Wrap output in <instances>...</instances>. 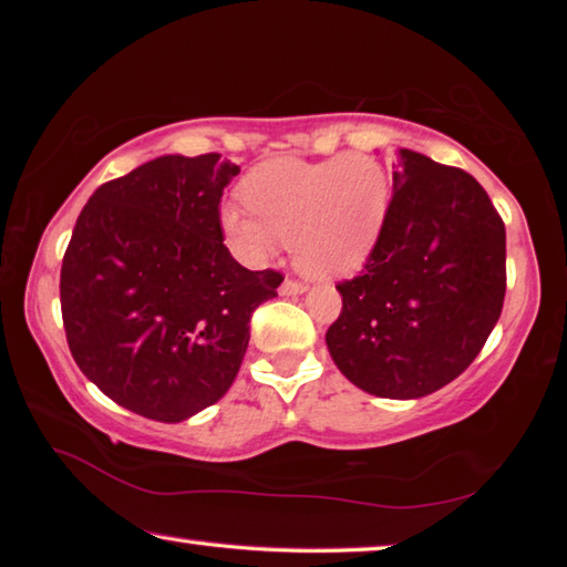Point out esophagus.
<instances>
[{
	"mask_svg": "<svg viewBox=\"0 0 567 567\" xmlns=\"http://www.w3.org/2000/svg\"><path fill=\"white\" fill-rule=\"evenodd\" d=\"M305 290H307V282H302V280H285L280 287L282 295H300Z\"/></svg>",
	"mask_w": 567,
	"mask_h": 567,
	"instance_id": "34e87169",
	"label": "esophagus"
}]
</instances>
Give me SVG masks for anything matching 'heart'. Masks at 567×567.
<instances>
[{
	"label": "heart",
	"mask_w": 567,
	"mask_h": 567,
	"mask_svg": "<svg viewBox=\"0 0 567 567\" xmlns=\"http://www.w3.org/2000/svg\"><path fill=\"white\" fill-rule=\"evenodd\" d=\"M243 199L249 213L225 207L223 225L249 260H267L290 237L305 270L350 275L378 243L390 182L380 162L362 155L272 159L245 177Z\"/></svg>",
	"instance_id": "heart-1"
}]
</instances>
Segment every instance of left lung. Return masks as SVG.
Instances as JSON below:
<instances>
[{
  "label": "left lung",
  "instance_id": "obj_1",
  "mask_svg": "<svg viewBox=\"0 0 567 567\" xmlns=\"http://www.w3.org/2000/svg\"><path fill=\"white\" fill-rule=\"evenodd\" d=\"M385 223L362 272L338 282L328 350L352 385L412 400L453 382L505 300V225L480 182L400 150Z\"/></svg>",
  "mask_w": 567,
  "mask_h": 567
}]
</instances>
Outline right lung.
<instances>
[{
	"label": "right lung",
	"mask_w": 567,
	"mask_h": 567,
	"mask_svg": "<svg viewBox=\"0 0 567 567\" xmlns=\"http://www.w3.org/2000/svg\"><path fill=\"white\" fill-rule=\"evenodd\" d=\"M239 167L165 155L104 182L76 217L60 302L74 362L117 405L179 422L225 395L252 312L285 280L225 247L219 203Z\"/></svg>",
	"instance_id": "right-lung-1"
}]
</instances>
